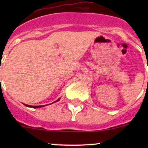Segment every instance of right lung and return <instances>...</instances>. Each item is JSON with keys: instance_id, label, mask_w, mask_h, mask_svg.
Wrapping results in <instances>:
<instances>
[{"instance_id": "1", "label": "right lung", "mask_w": 148, "mask_h": 148, "mask_svg": "<svg viewBox=\"0 0 148 148\" xmlns=\"http://www.w3.org/2000/svg\"><path fill=\"white\" fill-rule=\"evenodd\" d=\"M60 100V99H58V100H56V102H58V101H59ZM24 105L25 106H26V107H32V108H39V107H44V105H41V106H31V105H28V104H24Z\"/></svg>"}]
</instances>
